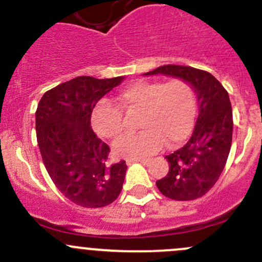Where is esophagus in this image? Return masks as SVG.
<instances>
[{"mask_svg": "<svg viewBox=\"0 0 262 262\" xmlns=\"http://www.w3.org/2000/svg\"><path fill=\"white\" fill-rule=\"evenodd\" d=\"M126 162L128 163L141 162V163H143V165H148V163L150 162V160L149 158H128V160H126Z\"/></svg>", "mask_w": 262, "mask_h": 262, "instance_id": "1", "label": "esophagus"}]
</instances>
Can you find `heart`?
I'll use <instances>...</instances> for the list:
<instances>
[{
  "label": "heart",
  "mask_w": 262,
  "mask_h": 262,
  "mask_svg": "<svg viewBox=\"0 0 262 262\" xmlns=\"http://www.w3.org/2000/svg\"><path fill=\"white\" fill-rule=\"evenodd\" d=\"M126 112H141L142 132L123 137L115 143L118 155L143 157L162 147H178L191 134L198 112L196 92L184 78L167 82L139 80L128 84L118 96ZM92 124L100 136L116 139L123 134V112L110 102L101 101L92 114Z\"/></svg>",
  "instance_id": "b5f03b06"
}]
</instances>
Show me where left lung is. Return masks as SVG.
I'll return each instance as SVG.
<instances>
[{"label": "left lung", "mask_w": 262, "mask_h": 262, "mask_svg": "<svg viewBox=\"0 0 262 262\" xmlns=\"http://www.w3.org/2000/svg\"><path fill=\"white\" fill-rule=\"evenodd\" d=\"M158 73L184 78L192 84L199 116L189 142L166 156L170 168L156 185L172 200L198 199L214 186L231 150L233 116L228 92L209 72L189 66H161L144 75Z\"/></svg>", "instance_id": "obj_1"}]
</instances>
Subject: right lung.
<instances>
[{"instance_id":"add662e5","label":"right lung","mask_w":262,"mask_h":262,"mask_svg":"<svg viewBox=\"0 0 262 262\" xmlns=\"http://www.w3.org/2000/svg\"><path fill=\"white\" fill-rule=\"evenodd\" d=\"M121 81L80 76L47 91L38 104L36 139L44 166L58 190L80 207H106L123 189L125 161L110 162L109 146L91 128L95 105Z\"/></svg>"}]
</instances>
